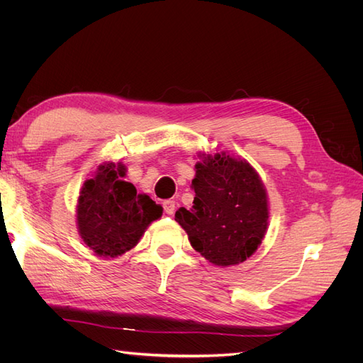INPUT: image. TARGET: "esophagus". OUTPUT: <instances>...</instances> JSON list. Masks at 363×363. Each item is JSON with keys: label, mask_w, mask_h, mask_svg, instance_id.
<instances>
[{"label": "esophagus", "mask_w": 363, "mask_h": 363, "mask_svg": "<svg viewBox=\"0 0 363 363\" xmlns=\"http://www.w3.org/2000/svg\"><path fill=\"white\" fill-rule=\"evenodd\" d=\"M163 211H164V213H167V215H174V212H175V201H172V200L163 201Z\"/></svg>", "instance_id": "34e87169"}]
</instances>
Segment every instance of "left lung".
I'll return each mask as SVG.
<instances>
[{
  "mask_svg": "<svg viewBox=\"0 0 363 363\" xmlns=\"http://www.w3.org/2000/svg\"><path fill=\"white\" fill-rule=\"evenodd\" d=\"M194 206L180 207L175 221L195 251L215 267L239 265L255 255L268 230L267 188L251 164L225 151L199 152Z\"/></svg>",
  "mask_w": 363,
  "mask_h": 363,
  "instance_id": "1",
  "label": "left lung"
}]
</instances>
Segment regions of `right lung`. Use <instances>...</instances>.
I'll return each mask as SVG.
<instances>
[{
    "label": "right lung",
    "mask_w": 363,
    "mask_h": 363,
    "mask_svg": "<svg viewBox=\"0 0 363 363\" xmlns=\"http://www.w3.org/2000/svg\"><path fill=\"white\" fill-rule=\"evenodd\" d=\"M127 167L123 162L106 160L87 179L75 206V223L86 247L98 257L115 259L133 250L163 208L147 194H138L123 180Z\"/></svg>",
    "instance_id": "obj_1"
}]
</instances>
